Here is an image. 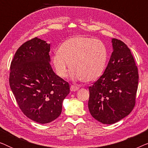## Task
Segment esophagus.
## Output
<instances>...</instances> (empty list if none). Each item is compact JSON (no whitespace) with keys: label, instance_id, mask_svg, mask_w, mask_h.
Returning <instances> with one entry per match:
<instances>
[{"label":"esophagus","instance_id":"1","mask_svg":"<svg viewBox=\"0 0 148 148\" xmlns=\"http://www.w3.org/2000/svg\"><path fill=\"white\" fill-rule=\"evenodd\" d=\"M79 88L78 86H75V85H72V86H71L70 90H71V92H75V91L79 90Z\"/></svg>","mask_w":148,"mask_h":148}]
</instances>
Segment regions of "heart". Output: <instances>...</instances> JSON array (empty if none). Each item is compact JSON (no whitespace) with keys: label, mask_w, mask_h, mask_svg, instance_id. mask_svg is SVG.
<instances>
[{"label":"heart","mask_w":148,"mask_h":148,"mask_svg":"<svg viewBox=\"0 0 148 148\" xmlns=\"http://www.w3.org/2000/svg\"><path fill=\"white\" fill-rule=\"evenodd\" d=\"M108 55V50L102 41L77 36L69 38L60 46L52 61L56 74L60 77H65L71 65L73 79L89 82L102 75Z\"/></svg>","instance_id":"heart-1"}]
</instances>
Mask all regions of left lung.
<instances>
[{
	"label": "left lung",
	"mask_w": 148,
	"mask_h": 148,
	"mask_svg": "<svg viewBox=\"0 0 148 148\" xmlns=\"http://www.w3.org/2000/svg\"><path fill=\"white\" fill-rule=\"evenodd\" d=\"M113 52L102 76L89 87L88 108L103 124H113L134 108L138 87V69L124 42L112 38Z\"/></svg>",
	"instance_id": "8db88e82"
}]
</instances>
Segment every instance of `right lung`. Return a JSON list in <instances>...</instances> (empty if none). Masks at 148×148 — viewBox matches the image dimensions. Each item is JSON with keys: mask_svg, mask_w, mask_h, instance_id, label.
Returning <instances> with one entry per match:
<instances>
[{"mask_svg": "<svg viewBox=\"0 0 148 148\" xmlns=\"http://www.w3.org/2000/svg\"><path fill=\"white\" fill-rule=\"evenodd\" d=\"M50 44L34 38L22 44L10 66L9 85L26 116L40 124L57 119L69 94V84L53 71Z\"/></svg>", "mask_w": 148, "mask_h": 148, "instance_id": "right-lung-1", "label": "right lung"}]
</instances>
